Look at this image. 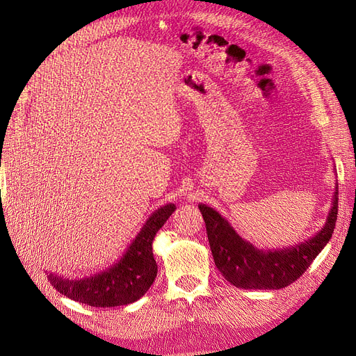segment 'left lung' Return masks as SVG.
I'll return each mask as SVG.
<instances>
[{"label":"left lung","instance_id":"obj_1","mask_svg":"<svg viewBox=\"0 0 356 356\" xmlns=\"http://www.w3.org/2000/svg\"><path fill=\"white\" fill-rule=\"evenodd\" d=\"M337 208L339 187L336 186L327 221L316 234L279 250H258L239 236L218 211L208 204H199L215 266L225 281L242 289H281L296 282L330 242L336 229Z\"/></svg>","mask_w":356,"mask_h":356}]
</instances>
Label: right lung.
Instances as JSON below:
<instances>
[{
  "label": "right lung",
  "mask_w": 356,
  "mask_h": 356,
  "mask_svg": "<svg viewBox=\"0 0 356 356\" xmlns=\"http://www.w3.org/2000/svg\"><path fill=\"white\" fill-rule=\"evenodd\" d=\"M177 209L174 203L163 204L149 215L124 254L110 267L84 277H63L49 273V281L60 294L93 307L131 305L141 298L157 276L153 255L156 233Z\"/></svg>",
  "instance_id": "1"
}]
</instances>
